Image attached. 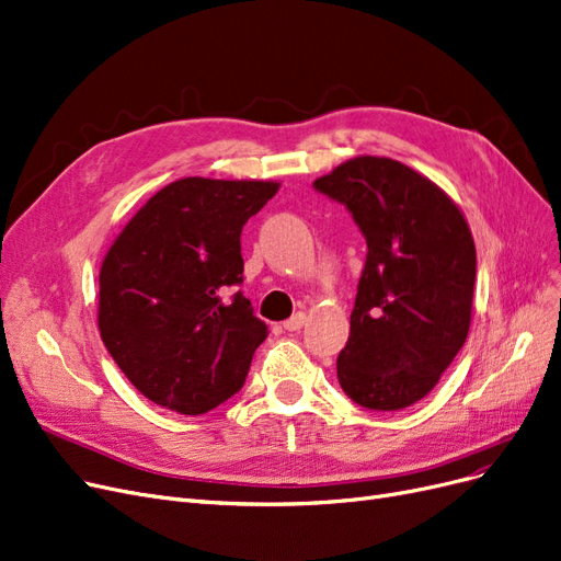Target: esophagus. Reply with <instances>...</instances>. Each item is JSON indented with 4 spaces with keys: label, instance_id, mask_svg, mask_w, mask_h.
<instances>
[{
    "label": "esophagus",
    "instance_id": "1",
    "mask_svg": "<svg viewBox=\"0 0 561 561\" xmlns=\"http://www.w3.org/2000/svg\"><path fill=\"white\" fill-rule=\"evenodd\" d=\"M305 323H307V314H305V312H298V314H294L291 319L284 321V330H288V333H296V330H300Z\"/></svg>",
    "mask_w": 561,
    "mask_h": 561
}]
</instances>
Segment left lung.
Wrapping results in <instances>:
<instances>
[{"label":"left lung","mask_w":561,"mask_h":561,"mask_svg":"<svg viewBox=\"0 0 561 561\" xmlns=\"http://www.w3.org/2000/svg\"><path fill=\"white\" fill-rule=\"evenodd\" d=\"M367 242L337 379L356 404L398 411L423 400L462 348L476 247L460 207L388 157L348 159L314 180Z\"/></svg>","instance_id":"left-lung-1"}]
</instances>
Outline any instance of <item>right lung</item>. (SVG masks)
<instances>
[{
	"instance_id": "obj_1",
	"label": "right lung",
	"mask_w": 561,
	"mask_h": 561,
	"mask_svg": "<svg viewBox=\"0 0 561 561\" xmlns=\"http://www.w3.org/2000/svg\"><path fill=\"white\" fill-rule=\"evenodd\" d=\"M277 182L182 178L124 226L99 273V330L154 404L198 416L242 388L267 325L242 291L240 233Z\"/></svg>"
}]
</instances>
